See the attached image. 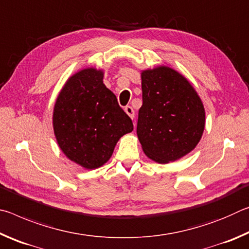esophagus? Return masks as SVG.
Here are the masks:
<instances>
[{
    "label": "esophagus",
    "instance_id": "1",
    "mask_svg": "<svg viewBox=\"0 0 249 249\" xmlns=\"http://www.w3.org/2000/svg\"><path fill=\"white\" fill-rule=\"evenodd\" d=\"M125 112H126V114H127L132 120L135 117V111H134L132 107H125Z\"/></svg>",
    "mask_w": 249,
    "mask_h": 249
}]
</instances>
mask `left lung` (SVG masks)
I'll return each mask as SVG.
<instances>
[{
  "label": "left lung",
  "mask_w": 249,
  "mask_h": 249,
  "mask_svg": "<svg viewBox=\"0 0 249 249\" xmlns=\"http://www.w3.org/2000/svg\"><path fill=\"white\" fill-rule=\"evenodd\" d=\"M142 105L137 136L147 157L159 163L182 158L203 134L205 111L195 88L166 66L142 71Z\"/></svg>",
  "instance_id": "8db88e82"
}]
</instances>
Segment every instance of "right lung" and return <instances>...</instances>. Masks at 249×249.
<instances>
[{
	"label": "right lung",
	"mask_w": 249,
	"mask_h": 249,
	"mask_svg": "<svg viewBox=\"0 0 249 249\" xmlns=\"http://www.w3.org/2000/svg\"><path fill=\"white\" fill-rule=\"evenodd\" d=\"M103 71L87 68L67 80L56 100L53 133L71 161L86 169L103 166L116 142L134 128L130 117L103 83Z\"/></svg>",
	"instance_id": "obj_1"
}]
</instances>
